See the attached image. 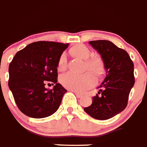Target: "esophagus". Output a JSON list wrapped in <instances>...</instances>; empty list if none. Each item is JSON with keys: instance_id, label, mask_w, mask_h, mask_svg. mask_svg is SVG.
<instances>
[{"instance_id": "obj_1", "label": "esophagus", "mask_w": 147, "mask_h": 147, "mask_svg": "<svg viewBox=\"0 0 147 147\" xmlns=\"http://www.w3.org/2000/svg\"><path fill=\"white\" fill-rule=\"evenodd\" d=\"M72 92H74V93L76 95V96L78 97V98H81V97L83 96V94H81V93H79L78 92H75V91H72Z\"/></svg>"}]
</instances>
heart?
Instances as JSON below:
<instances>
[{
	"label": "heart",
	"mask_w": 147,
	"mask_h": 147,
	"mask_svg": "<svg viewBox=\"0 0 147 147\" xmlns=\"http://www.w3.org/2000/svg\"><path fill=\"white\" fill-rule=\"evenodd\" d=\"M72 52L75 55L82 59H89L91 57L90 49L85 45H78L73 47ZM86 66L98 75H100L104 70L103 62L99 58H92L86 61ZM67 64V55L66 52H63L60 56L58 62V68L59 70H63ZM61 82L63 86L75 92H84L94 86L96 83L95 75L90 72L78 74L73 72H68L61 76Z\"/></svg>",
	"instance_id": "obj_1"
}]
</instances>
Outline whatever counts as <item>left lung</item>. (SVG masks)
I'll return each mask as SVG.
<instances>
[{
	"instance_id": "1",
	"label": "left lung",
	"mask_w": 147,
	"mask_h": 147,
	"mask_svg": "<svg viewBox=\"0 0 147 147\" xmlns=\"http://www.w3.org/2000/svg\"><path fill=\"white\" fill-rule=\"evenodd\" d=\"M89 43L100 55L106 77L98 87L99 95L93 97L92 104L84 111L95 119H109L127 107L135 84L134 64L126 51L109 40H92Z\"/></svg>"
}]
</instances>
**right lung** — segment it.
<instances>
[{"mask_svg":"<svg viewBox=\"0 0 147 147\" xmlns=\"http://www.w3.org/2000/svg\"><path fill=\"white\" fill-rule=\"evenodd\" d=\"M69 43L38 41L15 54L9 66V88L18 107L33 118L52 115L66 92L58 83V62ZM54 85L48 90L46 83Z\"/></svg>","mask_w":147,"mask_h":147,"instance_id":"add662e5","label":"right lung"}]
</instances>
